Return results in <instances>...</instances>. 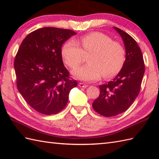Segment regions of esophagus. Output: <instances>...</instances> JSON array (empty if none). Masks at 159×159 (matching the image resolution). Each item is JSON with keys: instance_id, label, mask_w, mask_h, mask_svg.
Here are the masks:
<instances>
[{"instance_id": "esophagus-1", "label": "esophagus", "mask_w": 159, "mask_h": 159, "mask_svg": "<svg viewBox=\"0 0 159 159\" xmlns=\"http://www.w3.org/2000/svg\"><path fill=\"white\" fill-rule=\"evenodd\" d=\"M79 86L80 87H83V88H86V87H87V86H88V85H85V84H84L83 83H79Z\"/></svg>"}]
</instances>
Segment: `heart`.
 <instances>
[{
    "label": "heart",
    "instance_id": "b5f03b06",
    "mask_svg": "<svg viewBox=\"0 0 159 159\" xmlns=\"http://www.w3.org/2000/svg\"><path fill=\"white\" fill-rule=\"evenodd\" d=\"M81 48L76 41L70 40L63 45L61 55L71 69L82 63L84 55H88L87 64L73 72L76 79L92 81L103 76L110 79L119 73L126 61V51L120 42L100 32H93L80 39Z\"/></svg>",
    "mask_w": 159,
    "mask_h": 159
}]
</instances>
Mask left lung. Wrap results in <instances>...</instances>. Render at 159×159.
I'll use <instances>...</instances> for the list:
<instances>
[{
	"label": "left lung",
	"mask_w": 159,
	"mask_h": 159,
	"mask_svg": "<svg viewBox=\"0 0 159 159\" xmlns=\"http://www.w3.org/2000/svg\"><path fill=\"white\" fill-rule=\"evenodd\" d=\"M122 38L126 49L124 65L114 79L99 86V96L92 107L96 112L104 117H113L126 111L139 95L145 72L141 50L132 37L115 26Z\"/></svg>",
	"instance_id": "8db88e82"
}]
</instances>
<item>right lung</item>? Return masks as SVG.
Here are the masks:
<instances>
[{
    "mask_svg": "<svg viewBox=\"0 0 159 159\" xmlns=\"http://www.w3.org/2000/svg\"><path fill=\"white\" fill-rule=\"evenodd\" d=\"M70 29L44 27L31 32L20 44L14 60L18 89L38 112L57 114L66 107L77 81L63 66V43L76 35Z\"/></svg>",
    "mask_w": 159,
    "mask_h": 159,
    "instance_id": "right-lung-1",
    "label": "right lung"
}]
</instances>
